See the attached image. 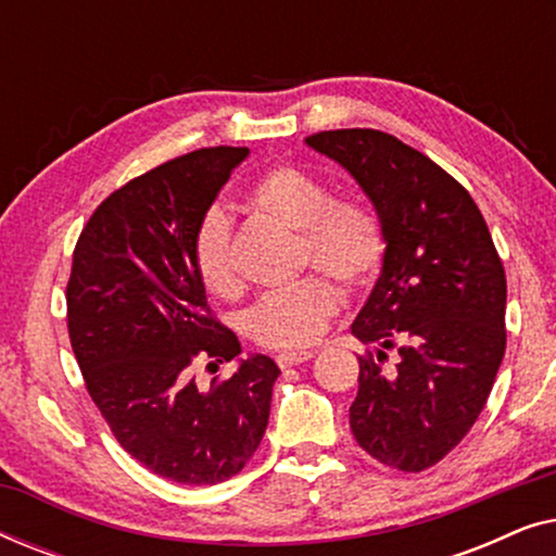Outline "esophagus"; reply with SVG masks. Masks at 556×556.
Listing matches in <instances>:
<instances>
[{
	"instance_id": "34e87169",
	"label": "esophagus",
	"mask_w": 556,
	"mask_h": 556,
	"mask_svg": "<svg viewBox=\"0 0 556 556\" xmlns=\"http://www.w3.org/2000/svg\"><path fill=\"white\" fill-rule=\"evenodd\" d=\"M311 352H283V354H278V367L280 369H288V367H295V364H303V362H308L311 359Z\"/></svg>"
}]
</instances>
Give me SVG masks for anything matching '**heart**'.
Returning <instances> with one entry per match:
<instances>
[{
    "label": "heart",
    "instance_id": "b5f03b06",
    "mask_svg": "<svg viewBox=\"0 0 556 556\" xmlns=\"http://www.w3.org/2000/svg\"><path fill=\"white\" fill-rule=\"evenodd\" d=\"M248 202L299 232L303 265L329 273L349 288L367 283L382 265L387 240L379 219L354 202H333L329 189L306 172L276 166L248 187ZM232 223L223 207L200 217L192 240L197 276L217 295H232L240 278L232 261ZM341 303L339 288L324 276H306L293 286L265 293L248 311V337L268 349H301L321 337Z\"/></svg>",
    "mask_w": 556,
    "mask_h": 556
}]
</instances>
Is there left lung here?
<instances>
[{"label":"left lung","mask_w":556,"mask_h":556,"mask_svg":"<svg viewBox=\"0 0 556 556\" xmlns=\"http://www.w3.org/2000/svg\"><path fill=\"white\" fill-rule=\"evenodd\" d=\"M337 162L377 212L387 250L352 324L377 359L359 356L349 425L364 451L397 470H425L466 438L506 349V276L473 197L435 162L375 128L306 139ZM387 348L401 354L381 371Z\"/></svg>","instance_id":"left-lung-1"}]
</instances>
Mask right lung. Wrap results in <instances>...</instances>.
<instances>
[{
	"label": "right lung",
	"instance_id": "add662e5",
	"mask_svg": "<svg viewBox=\"0 0 556 556\" xmlns=\"http://www.w3.org/2000/svg\"><path fill=\"white\" fill-rule=\"evenodd\" d=\"M248 154L200 149L131 179L93 212L73 253L67 331L90 397L121 447L174 483L240 473L280 375L265 354L238 359L240 341L212 318L192 257L197 223ZM197 355L239 369L200 391Z\"/></svg>",
	"mask_w": 556,
	"mask_h": 556
}]
</instances>
